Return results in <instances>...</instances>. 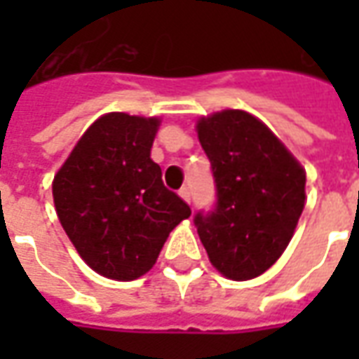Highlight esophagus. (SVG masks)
<instances>
[{"instance_id": "obj_1", "label": "esophagus", "mask_w": 359, "mask_h": 359, "mask_svg": "<svg viewBox=\"0 0 359 359\" xmlns=\"http://www.w3.org/2000/svg\"><path fill=\"white\" fill-rule=\"evenodd\" d=\"M179 194H180V198L184 200V202L190 203V188H188V187H182V188H180V190H179Z\"/></svg>"}]
</instances>
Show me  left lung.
I'll list each match as a JSON object with an SVG mask.
<instances>
[{
	"instance_id": "obj_1",
	"label": "left lung",
	"mask_w": 359,
	"mask_h": 359,
	"mask_svg": "<svg viewBox=\"0 0 359 359\" xmlns=\"http://www.w3.org/2000/svg\"><path fill=\"white\" fill-rule=\"evenodd\" d=\"M198 138L217 190L215 208L196 213L200 241L226 278L259 277L292 238L306 200V171L246 111L202 117Z\"/></svg>"
}]
</instances>
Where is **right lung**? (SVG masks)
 Segmentation results:
<instances>
[{
    "label": "right lung",
    "mask_w": 359,
    "mask_h": 359,
    "mask_svg": "<svg viewBox=\"0 0 359 359\" xmlns=\"http://www.w3.org/2000/svg\"><path fill=\"white\" fill-rule=\"evenodd\" d=\"M159 118L107 113L82 134L53 179L57 217L76 252L103 277L148 273L188 203L165 188L149 151Z\"/></svg>",
    "instance_id": "1"
}]
</instances>
